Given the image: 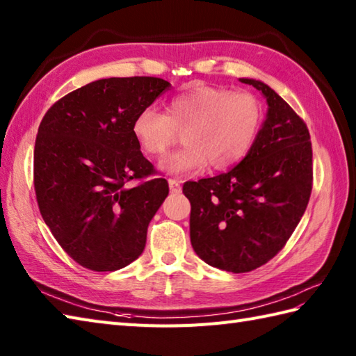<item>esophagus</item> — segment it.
<instances>
[{"label":"esophagus","mask_w":356,"mask_h":356,"mask_svg":"<svg viewBox=\"0 0 356 356\" xmlns=\"http://www.w3.org/2000/svg\"><path fill=\"white\" fill-rule=\"evenodd\" d=\"M168 185H170V190L171 193H180V190H182V186H180V182L176 179H170L168 180Z\"/></svg>","instance_id":"esophagus-1"}]
</instances>
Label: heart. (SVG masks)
Segmentation results:
<instances>
[{
    "instance_id": "1",
    "label": "heart",
    "mask_w": 356,
    "mask_h": 356,
    "mask_svg": "<svg viewBox=\"0 0 356 356\" xmlns=\"http://www.w3.org/2000/svg\"><path fill=\"white\" fill-rule=\"evenodd\" d=\"M263 122V105L248 92L199 86L174 96L165 113L142 108L133 120V133L149 156H161L180 138L182 148L166 156L161 166L176 176L207 168L226 170L251 151Z\"/></svg>"
}]
</instances>
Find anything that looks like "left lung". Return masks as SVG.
<instances>
[{
	"mask_svg": "<svg viewBox=\"0 0 356 356\" xmlns=\"http://www.w3.org/2000/svg\"><path fill=\"white\" fill-rule=\"evenodd\" d=\"M240 81L260 90L269 105L251 151L228 172L184 184L195 254L234 274L260 268L282 251L305 214L314 182L305 120L266 84Z\"/></svg>",
	"mask_w": 356,
	"mask_h": 356,
	"instance_id": "obj_1",
	"label": "left lung"
}]
</instances>
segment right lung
Returning a JSON list of instances; mask_svg holds the SVG:
<instances>
[{
    "label": "right lung",
    "mask_w": 356,
    "mask_h": 356,
    "mask_svg": "<svg viewBox=\"0 0 356 356\" xmlns=\"http://www.w3.org/2000/svg\"><path fill=\"white\" fill-rule=\"evenodd\" d=\"M168 88L153 76L99 79L61 97L41 120L36 202L53 237L82 268L118 270L145 248L170 188L143 157L133 120ZM131 179L138 185L128 187Z\"/></svg>",
    "instance_id": "add662e5"
}]
</instances>
